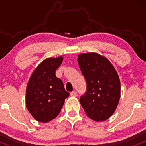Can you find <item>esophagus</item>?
<instances>
[{
    "instance_id": "obj_1",
    "label": "esophagus",
    "mask_w": 146,
    "mask_h": 146,
    "mask_svg": "<svg viewBox=\"0 0 146 146\" xmlns=\"http://www.w3.org/2000/svg\"><path fill=\"white\" fill-rule=\"evenodd\" d=\"M70 95L72 96H77V92L76 91H72V92H71Z\"/></svg>"
}]
</instances>
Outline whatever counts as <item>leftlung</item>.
<instances>
[{"label":"left lung","mask_w":146,"mask_h":146,"mask_svg":"<svg viewBox=\"0 0 146 146\" xmlns=\"http://www.w3.org/2000/svg\"><path fill=\"white\" fill-rule=\"evenodd\" d=\"M78 64L87 83L80 102L86 115L95 121L108 119L115 113L121 97V82L108 58L96 53L78 55Z\"/></svg>","instance_id":"8db88e82"}]
</instances>
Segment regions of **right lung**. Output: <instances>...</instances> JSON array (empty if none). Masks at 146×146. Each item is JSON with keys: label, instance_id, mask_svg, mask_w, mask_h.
Wrapping results in <instances>:
<instances>
[{"label": "right lung", "instance_id": "obj_1", "mask_svg": "<svg viewBox=\"0 0 146 146\" xmlns=\"http://www.w3.org/2000/svg\"><path fill=\"white\" fill-rule=\"evenodd\" d=\"M63 61V56L48 58L35 69L26 88L25 104L32 116L39 122L47 123L58 115L69 96L55 71Z\"/></svg>", "mask_w": 146, "mask_h": 146}]
</instances>
